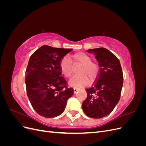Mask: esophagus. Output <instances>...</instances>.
Segmentation results:
<instances>
[{"mask_svg":"<svg viewBox=\"0 0 146 146\" xmlns=\"http://www.w3.org/2000/svg\"><path fill=\"white\" fill-rule=\"evenodd\" d=\"M78 89L77 88H76V87H75V88H74V92L75 94L76 93H77V92H78Z\"/></svg>","mask_w":146,"mask_h":146,"instance_id":"1","label":"esophagus"}]
</instances>
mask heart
<instances>
[{
    "label": "heart",
    "instance_id": "b5f03b06",
    "mask_svg": "<svg viewBox=\"0 0 146 146\" xmlns=\"http://www.w3.org/2000/svg\"><path fill=\"white\" fill-rule=\"evenodd\" d=\"M71 60L73 63L80 64L81 66L78 68V74L74 76L69 80L70 85L77 88H81L86 86L89 83V79L93 82L98 76L99 68V66L95 63L92 62L91 57L85 53L79 52L72 56L64 57L61 59L60 63V69L66 78H69L72 76L73 68Z\"/></svg>",
    "mask_w": 146,
    "mask_h": 146
}]
</instances>
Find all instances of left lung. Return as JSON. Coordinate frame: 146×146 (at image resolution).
<instances>
[{"label": "left lung", "instance_id": "8db88e82", "mask_svg": "<svg viewBox=\"0 0 146 146\" xmlns=\"http://www.w3.org/2000/svg\"><path fill=\"white\" fill-rule=\"evenodd\" d=\"M100 66L98 76L92 86L86 90L87 98L82 104L86 116L99 119L110 114L120 100L123 73L119 59L104 47L88 49Z\"/></svg>", "mask_w": 146, "mask_h": 146}]
</instances>
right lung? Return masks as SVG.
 Segmentation results:
<instances>
[{
	"label": "right lung",
	"instance_id": "obj_1",
	"mask_svg": "<svg viewBox=\"0 0 146 146\" xmlns=\"http://www.w3.org/2000/svg\"><path fill=\"white\" fill-rule=\"evenodd\" d=\"M71 48L44 45L31 55L26 69L27 94L36 112L47 118L62 113L68 100L74 94L60 69L63 57Z\"/></svg>",
	"mask_w": 146,
	"mask_h": 146
}]
</instances>
